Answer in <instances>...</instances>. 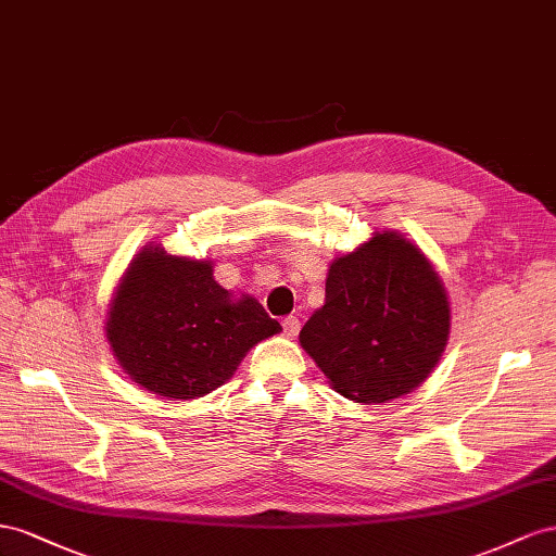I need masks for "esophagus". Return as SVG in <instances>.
<instances>
[{
  "label": "esophagus",
  "instance_id": "1",
  "mask_svg": "<svg viewBox=\"0 0 556 556\" xmlns=\"http://www.w3.org/2000/svg\"><path fill=\"white\" fill-rule=\"evenodd\" d=\"M281 326H283V332H287L289 338H295V336H298V330H300V321H298V316H287V319L281 321Z\"/></svg>",
  "mask_w": 556,
  "mask_h": 556
}]
</instances>
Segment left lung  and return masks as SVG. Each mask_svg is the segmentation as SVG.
<instances>
[{
  "label": "left lung",
  "instance_id": "left-lung-1",
  "mask_svg": "<svg viewBox=\"0 0 556 556\" xmlns=\"http://www.w3.org/2000/svg\"><path fill=\"white\" fill-rule=\"evenodd\" d=\"M450 300L421 249L375 232L330 263L326 303L300 330V344L356 403H387L431 375L450 338Z\"/></svg>",
  "mask_w": 556,
  "mask_h": 556
}]
</instances>
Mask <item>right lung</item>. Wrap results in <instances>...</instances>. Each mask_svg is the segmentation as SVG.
<instances>
[{"instance_id": "obj_1", "label": "right lung", "mask_w": 556, "mask_h": 556, "mask_svg": "<svg viewBox=\"0 0 556 556\" xmlns=\"http://www.w3.org/2000/svg\"><path fill=\"white\" fill-rule=\"evenodd\" d=\"M104 328L132 382L169 401L226 384L251 346L281 330L256 298L218 287L210 261L163 247L141 249L125 269Z\"/></svg>"}]
</instances>
